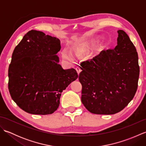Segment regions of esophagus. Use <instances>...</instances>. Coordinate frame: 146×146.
<instances>
[{"label":"esophagus","mask_w":146,"mask_h":146,"mask_svg":"<svg viewBox=\"0 0 146 146\" xmlns=\"http://www.w3.org/2000/svg\"><path fill=\"white\" fill-rule=\"evenodd\" d=\"M76 71H77V73H78V74L79 75L80 74V73L81 72V69H80V67H76Z\"/></svg>","instance_id":"esophagus-1"}]
</instances>
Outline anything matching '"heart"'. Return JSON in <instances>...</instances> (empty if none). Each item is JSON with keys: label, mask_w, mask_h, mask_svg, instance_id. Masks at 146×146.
I'll use <instances>...</instances> for the list:
<instances>
[{"label": "heart", "mask_w": 146, "mask_h": 146, "mask_svg": "<svg viewBox=\"0 0 146 146\" xmlns=\"http://www.w3.org/2000/svg\"><path fill=\"white\" fill-rule=\"evenodd\" d=\"M63 56L64 58L68 59V60H70V59H71V56H70V53L66 50L63 51Z\"/></svg>", "instance_id": "obj_1"}]
</instances>
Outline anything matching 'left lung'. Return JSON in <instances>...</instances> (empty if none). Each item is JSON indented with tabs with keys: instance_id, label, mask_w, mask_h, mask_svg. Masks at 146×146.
Wrapping results in <instances>:
<instances>
[{
	"instance_id": "1",
	"label": "left lung",
	"mask_w": 146,
	"mask_h": 146,
	"mask_svg": "<svg viewBox=\"0 0 146 146\" xmlns=\"http://www.w3.org/2000/svg\"><path fill=\"white\" fill-rule=\"evenodd\" d=\"M114 49L102 50L81 64L79 81L82 102L95 114L111 115L123 110L134 98L139 76L138 54L125 32L119 30Z\"/></svg>"
}]
</instances>
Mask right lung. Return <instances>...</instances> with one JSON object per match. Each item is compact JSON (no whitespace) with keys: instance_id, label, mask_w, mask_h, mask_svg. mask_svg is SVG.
Wrapping results in <instances>:
<instances>
[{"instance_id":"right-lung-1","label":"right lung","mask_w":146,"mask_h":146,"mask_svg":"<svg viewBox=\"0 0 146 146\" xmlns=\"http://www.w3.org/2000/svg\"><path fill=\"white\" fill-rule=\"evenodd\" d=\"M60 39L31 30L15 48L9 68V93L22 110L35 115L58 109L61 93L78 78L76 71L64 70L57 55Z\"/></svg>"}]
</instances>
